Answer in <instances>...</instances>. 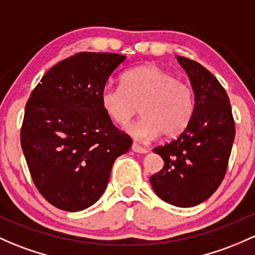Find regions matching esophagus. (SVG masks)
Here are the masks:
<instances>
[{
  "instance_id": "esophagus-1",
  "label": "esophagus",
  "mask_w": 255,
  "mask_h": 255,
  "mask_svg": "<svg viewBox=\"0 0 255 255\" xmlns=\"http://www.w3.org/2000/svg\"><path fill=\"white\" fill-rule=\"evenodd\" d=\"M132 150L135 152H139V154H146V152H148V149L143 148V146H140L139 144H136V143L132 144Z\"/></svg>"
}]
</instances>
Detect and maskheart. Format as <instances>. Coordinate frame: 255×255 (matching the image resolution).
<instances>
[{"mask_svg":"<svg viewBox=\"0 0 255 255\" xmlns=\"http://www.w3.org/2000/svg\"><path fill=\"white\" fill-rule=\"evenodd\" d=\"M100 103L107 117L120 126H127L140 111L144 117L130 126L129 132L144 140L161 133L166 138L179 135L191 122L194 110L188 82L156 64H144L126 72L122 87L105 85Z\"/></svg>","mask_w":255,"mask_h":255,"instance_id":"obj_1","label":"heart"}]
</instances>
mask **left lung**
I'll return each mask as SVG.
<instances>
[{"mask_svg":"<svg viewBox=\"0 0 255 255\" xmlns=\"http://www.w3.org/2000/svg\"><path fill=\"white\" fill-rule=\"evenodd\" d=\"M177 61L191 79L194 110L181 134L152 149L165 165L150 183L163 202L189 208L210 198L221 184L236 130L230 99L215 76L183 56Z\"/></svg>","mask_w":255,"mask_h":255,"instance_id":"8db88e82","label":"left lung"}]
</instances>
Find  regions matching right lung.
Returning a JSON list of instances; mask_svg holds the SVG:
<instances>
[{"label":"right lung","mask_w":255,"mask_h":255,"mask_svg":"<svg viewBox=\"0 0 255 255\" xmlns=\"http://www.w3.org/2000/svg\"><path fill=\"white\" fill-rule=\"evenodd\" d=\"M126 56L79 52L45 73L25 105L20 144L40 194L80 211L105 191L112 165L132 145L104 112L100 94Z\"/></svg>","instance_id":"1"}]
</instances>
